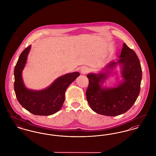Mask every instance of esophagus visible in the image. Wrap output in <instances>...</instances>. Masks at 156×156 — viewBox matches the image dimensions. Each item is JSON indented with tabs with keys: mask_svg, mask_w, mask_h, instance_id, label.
<instances>
[{
	"mask_svg": "<svg viewBox=\"0 0 156 156\" xmlns=\"http://www.w3.org/2000/svg\"><path fill=\"white\" fill-rule=\"evenodd\" d=\"M89 71V69L87 67H83L81 69V73L82 74H85Z\"/></svg>",
	"mask_w": 156,
	"mask_h": 156,
	"instance_id": "1",
	"label": "esophagus"
}]
</instances>
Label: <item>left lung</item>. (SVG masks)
Segmentation results:
<instances>
[{
  "label": "left lung",
  "instance_id": "left-lung-1",
  "mask_svg": "<svg viewBox=\"0 0 156 156\" xmlns=\"http://www.w3.org/2000/svg\"><path fill=\"white\" fill-rule=\"evenodd\" d=\"M119 58L117 62L108 63L99 73L87 75L89 85L86 92L87 99L90 108L98 114L109 116L122 115L131 108L139 95L142 70L138 57L123 43ZM117 65L121 67L122 80L116 87L102 86Z\"/></svg>",
  "mask_w": 156,
  "mask_h": 156
}]
</instances>
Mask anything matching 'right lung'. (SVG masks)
<instances>
[{
	"label": "right lung",
	"instance_id": "1",
	"mask_svg": "<svg viewBox=\"0 0 156 156\" xmlns=\"http://www.w3.org/2000/svg\"><path fill=\"white\" fill-rule=\"evenodd\" d=\"M30 48L31 45L21 53L15 67L14 89L16 96L23 107L33 115H51L62 108L66 89L80 74L78 72H74L61 76L49 87L42 90L27 89L23 82L22 71Z\"/></svg>",
	"mask_w": 156,
	"mask_h": 156
}]
</instances>
